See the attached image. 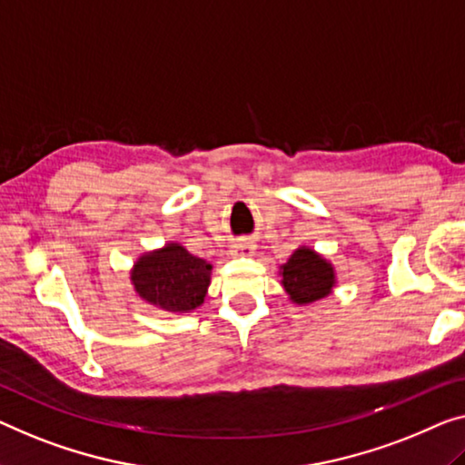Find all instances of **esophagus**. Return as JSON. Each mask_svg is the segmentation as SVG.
<instances>
[{"instance_id": "obj_1", "label": "esophagus", "mask_w": 465, "mask_h": 465, "mask_svg": "<svg viewBox=\"0 0 465 465\" xmlns=\"http://www.w3.org/2000/svg\"><path fill=\"white\" fill-rule=\"evenodd\" d=\"M233 252L235 254H242V256H251L252 252H254V242L252 240H248V238H240V240H235L233 242Z\"/></svg>"}]
</instances>
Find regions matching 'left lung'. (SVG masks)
<instances>
[{
  "mask_svg": "<svg viewBox=\"0 0 465 465\" xmlns=\"http://www.w3.org/2000/svg\"><path fill=\"white\" fill-rule=\"evenodd\" d=\"M282 277L290 299L299 304L323 299L334 286V269L309 248H299L290 256L282 267Z\"/></svg>",
  "mask_w": 465,
  "mask_h": 465,
  "instance_id": "left-lung-1",
  "label": "left lung"
}]
</instances>
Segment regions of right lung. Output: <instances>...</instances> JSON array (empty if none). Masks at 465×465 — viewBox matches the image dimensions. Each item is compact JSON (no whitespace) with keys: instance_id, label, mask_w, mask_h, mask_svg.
Here are the masks:
<instances>
[{"instance_id":"1","label":"right lung","mask_w":465,"mask_h":465,"mask_svg":"<svg viewBox=\"0 0 465 465\" xmlns=\"http://www.w3.org/2000/svg\"><path fill=\"white\" fill-rule=\"evenodd\" d=\"M135 292L164 311H192L204 302L211 265L183 246L169 244L137 261L131 273Z\"/></svg>"}]
</instances>
